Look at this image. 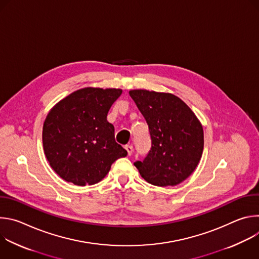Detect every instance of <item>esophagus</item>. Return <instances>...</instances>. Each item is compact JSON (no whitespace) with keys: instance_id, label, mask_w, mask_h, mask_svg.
Segmentation results:
<instances>
[{"instance_id":"esophagus-1","label":"esophagus","mask_w":259,"mask_h":259,"mask_svg":"<svg viewBox=\"0 0 259 259\" xmlns=\"http://www.w3.org/2000/svg\"><path fill=\"white\" fill-rule=\"evenodd\" d=\"M125 150L127 151V153H128V156H131V155L133 154V146H132V145H130V144H127V145L125 146Z\"/></svg>"}]
</instances>
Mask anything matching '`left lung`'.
Listing matches in <instances>:
<instances>
[{
    "label": "left lung",
    "instance_id": "8db88e82",
    "mask_svg": "<svg viewBox=\"0 0 259 259\" xmlns=\"http://www.w3.org/2000/svg\"><path fill=\"white\" fill-rule=\"evenodd\" d=\"M152 138L145 159L134 163L153 186L174 187L197 168L204 149L203 126L190 106L171 93L130 90Z\"/></svg>",
    "mask_w": 259,
    "mask_h": 259
}]
</instances>
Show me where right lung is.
Wrapping results in <instances>:
<instances>
[{"label": "right lung", "instance_id": "add662e5", "mask_svg": "<svg viewBox=\"0 0 259 259\" xmlns=\"http://www.w3.org/2000/svg\"><path fill=\"white\" fill-rule=\"evenodd\" d=\"M122 89L86 87L58 101L43 125L45 156L57 175L76 186L102 180L110 166L127 156L115 140L107 113Z\"/></svg>", "mask_w": 259, "mask_h": 259}]
</instances>
